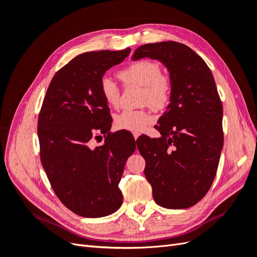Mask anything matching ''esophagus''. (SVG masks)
I'll return each instance as SVG.
<instances>
[{
  "label": "esophagus",
  "mask_w": 257,
  "mask_h": 257,
  "mask_svg": "<svg viewBox=\"0 0 257 257\" xmlns=\"http://www.w3.org/2000/svg\"><path fill=\"white\" fill-rule=\"evenodd\" d=\"M139 135H141L139 133H133V136H134V138H135V141L139 137Z\"/></svg>",
  "instance_id": "34e87169"
}]
</instances>
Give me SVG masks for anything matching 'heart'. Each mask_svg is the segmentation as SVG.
<instances>
[{
  "instance_id": "b5f03b06",
  "label": "heart",
  "mask_w": 257,
  "mask_h": 257,
  "mask_svg": "<svg viewBox=\"0 0 257 257\" xmlns=\"http://www.w3.org/2000/svg\"><path fill=\"white\" fill-rule=\"evenodd\" d=\"M119 77L126 84H138L144 87L143 102L149 103L154 108H162L169 97L170 83L162 76L161 66L151 60H139L119 72ZM99 90L106 103L116 107L120 102V89L115 81L104 76L99 82ZM153 120L149 110H124L115 115L114 124L119 130L133 133L142 132Z\"/></svg>"
}]
</instances>
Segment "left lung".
<instances>
[{"label":"left lung","mask_w":257,"mask_h":257,"mask_svg":"<svg viewBox=\"0 0 257 257\" xmlns=\"http://www.w3.org/2000/svg\"><path fill=\"white\" fill-rule=\"evenodd\" d=\"M160 61L169 73L166 110L155 125L159 138H138L146 161L145 176L154 201L185 209L211 186L223 148V106L206 62L183 44L161 42L138 47L132 61Z\"/></svg>","instance_id":"1"}]
</instances>
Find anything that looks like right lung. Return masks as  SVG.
Listing matches in <instances>:
<instances>
[{
	"label": "right lung",
	"instance_id": "obj_1",
	"mask_svg": "<svg viewBox=\"0 0 257 257\" xmlns=\"http://www.w3.org/2000/svg\"><path fill=\"white\" fill-rule=\"evenodd\" d=\"M131 51L84 52L56 73L38 116L41 161L58 198L84 217L109 215L122 205L119 182L136 145L116 133L92 148L96 133L111 127L108 104L99 90L104 74Z\"/></svg>",
	"mask_w": 257,
	"mask_h": 257
}]
</instances>
